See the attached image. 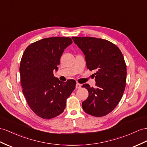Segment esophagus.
Listing matches in <instances>:
<instances>
[{
    "instance_id": "1",
    "label": "esophagus",
    "mask_w": 147,
    "mask_h": 147,
    "mask_svg": "<svg viewBox=\"0 0 147 147\" xmlns=\"http://www.w3.org/2000/svg\"><path fill=\"white\" fill-rule=\"evenodd\" d=\"M81 88V84L80 83H77L76 85V89H80Z\"/></svg>"
}]
</instances>
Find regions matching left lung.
Segmentation results:
<instances>
[{
  "label": "left lung",
  "instance_id": "obj_1",
  "mask_svg": "<svg viewBox=\"0 0 147 147\" xmlns=\"http://www.w3.org/2000/svg\"><path fill=\"white\" fill-rule=\"evenodd\" d=\"M84 53L87 68L95 69L96 87L82 85L89 96L82 103L84 111L95 117L107 115L121 100L126 84L127 67L120 49L111 41L94 37H75Z\"/></svg>",
  "mask_w": 147,
  "mask_h": 147
}]
</instances>
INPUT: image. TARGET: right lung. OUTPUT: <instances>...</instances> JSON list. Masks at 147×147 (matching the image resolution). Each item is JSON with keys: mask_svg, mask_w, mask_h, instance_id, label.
I'll return each instance as SVG.
<instances>
[{"mask_svg": "<svg viewBox=\"0 0 147 147\" xmlns=\"http://www.w3.org/2000/svg\"><path fill=\"white\" fill-rule=\"evenodd\" d=\"M72 43L69 37L46 38L30 45L22 55V92L30 108L41 118L50 119L61 114L76 87V81H60L53 74L64 50Z\"/></svg>", "mask_w": 147, "mask_h": 147, "instance_id": "obj_1", "label": "right lung"}]
</instances>
